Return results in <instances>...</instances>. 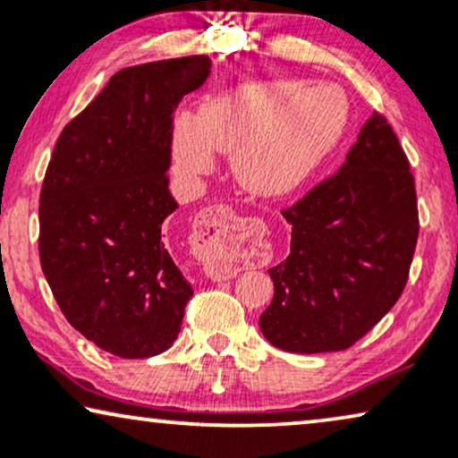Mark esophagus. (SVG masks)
<instances>
[{
  "label": "esophagus",
  "instance_id": "obj_1",
  "mask_svg": "<svg viewBox=\"0 0 458 458\" xmlns=\"http://www.w3.org/2000/svg\"><path fill=\"white\" fill-rule=\"evenodd\" d=\"M237 218L240 216L231 206L218 204L199 212L196 225H193V233H196V248L193 250L202 259L204 271L215 281L231 279L235 275V267L227 259H223L216 246L218 240L233 227Z\"/></svg>",
  "mask_w": 458,
  "mask_h": 458
}]
</instances>
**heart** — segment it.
Instances as JSON below:
<instances>
[{
  "label": "heart",
  "instance_id": "obj_1",
  "mask_svg": "<svg viewBox=\"0 0 458 458\" xmlns=\"http://www.w3.org/2000/svg\"><path fill=\"white\" fill-rule=\"evenodd\" d=\"M346 98L337 87L260 81L223 93L174 124V160L190 174L212 166V148L233 154L242 185L260 196L296 187L340 140Z\"/></svg>",
  "mask_w": 458,
  "mask_h": 458
}]
</instances>
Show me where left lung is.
<instances>
[{
	"label": "left lung",
	"instance_id": "8db88e82",
	"mask_svg": "<svg viewBox=\"0 0 458 458\" xmlns=\"http://www.w3.org/2000/svg\"><path fill=\"white\" fill-rule=\"evenodd\" d=\"M281 215L292 246L268 268L262 335L285 352L346 350L403 296L419 237L415 177L387 118L375 112L340 171Z\"/></svg>",
	"mask_w": 458,
	"mask_h": 458
}]
</instances>
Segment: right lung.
I'll list each match as a JSON object with an SVG mask.
<instances>
[{
	"label": "right lung",
	"instance_id": "add662e5",
	"mask_svg": "<svg viewBox=\"0 0 458 458\" xmlns=\"http://www.w3.org/2000/svg\"><path fill=\"white\" fill-rule=\"evenodd\" d=\"M208 55L118 71L62 129L39 198V260L62 315L121 359L173 346L191 285L166 216L174 108L210 74Z\"/></svg>",
	"mask_w": 458,
	"mask_h": 458
}]
</instances>
